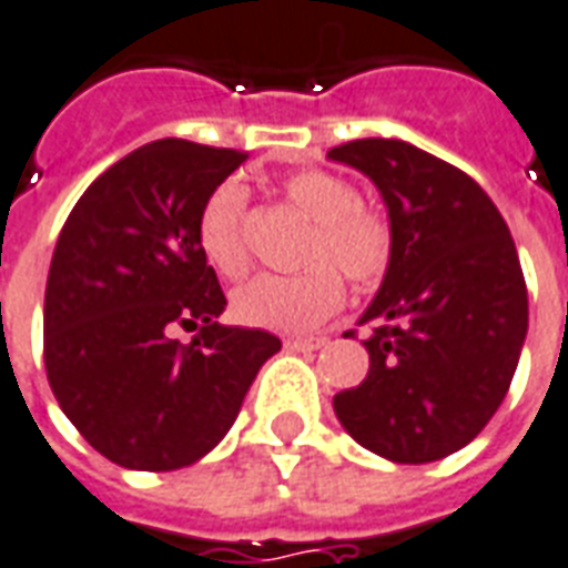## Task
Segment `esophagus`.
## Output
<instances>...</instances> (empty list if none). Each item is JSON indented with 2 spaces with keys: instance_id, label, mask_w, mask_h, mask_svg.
I'll return each mask as SVG.
<instances>
[{
  "instance_id": "esophagus-1",
  "label": "esophagus",
  "mask_w": 568,
  "mask_h": 568,
  "mask_svg": "<svg viewBox=\"0 0 568 568\" xmlns=\"http://www.w3.org/2000/svg\"><path fill=\"white\" fill-rule=\"evenodd\" d=\"M285 347H288V351H297V353H311V351H320V347H325V338H323V335H307V338H288V341H285Z\"/></svg>"
}]
</instances>
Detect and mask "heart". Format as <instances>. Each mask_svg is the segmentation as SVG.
Segmentation results:
<instances>
[{
  "mask_svg": "<svg viewBox=\"0 0 568 568\" xmlns=\"http://www.w3.org/2000/svg\"><path fill=\"white\" fill-rule=\"evenodd\" d=\"M283 193L316 224L307 243V261L313 264L288 276L261 273L248 280L230 297V313L248 328L304 332L344 304L338 271L356 285L378 283L394 257V233L381 212L356 202V190L338 174L301 169L285 178ZM243 215L245 187L236 181L217 184L196 215V248L202 261L227 280L248 267Z\"/></svg>",
  "mask_w": 568,
  "mask_h": 568,
  "instance_id": "heart-1",
  "label": "heart"
}]
</instances>
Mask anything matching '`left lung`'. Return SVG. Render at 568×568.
<instances>
[{
	"mask_svg": "<svg viewBox=\"0 0 568 568\" xmlns=\"http://www.w3.org/2000/svg\"><path fill=\"white\" fill-rule=\"evenodd\" d=\"M328 160L378 187L394 233L359 320L368 375L335 394V415L387 462H439L489 424L517 372L529 328L517 245L470 174L406 141L363 138Z\"/></svg>",
	"mask_w": 568,
	"mask_h": 568,
	"instance_id": "1",
	"label": "left lung"
}]
</instances>
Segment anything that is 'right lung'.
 Listing matches in <instances>:
<instances>
[{
  "mask_svg": "<svg viewBox=\"0 0 568 568\" xmlns=\"http://www.w3.org/2000/svg\"><path fill=\"white\" fill-rule=\"evenodd\" d=\"M245 153L165 138L91 184L63 224L45 285V372L89 446L129 470H178L224 439L257 368L283 347L221 325L196 215ZM174 324L200 327L181 345Z\"/></svg>",
  "mask_w": 568,
  "mask_h": 568,
  "instance_id": "obj_1",
  "label": "right lung"
}]
</instances>
